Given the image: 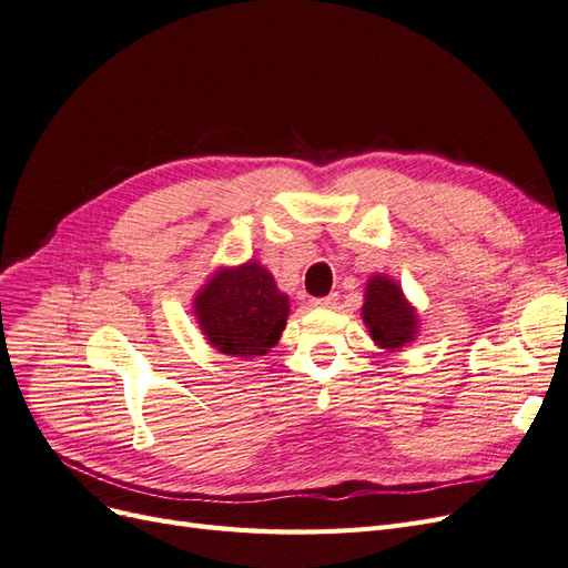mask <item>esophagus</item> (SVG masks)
Returning a JSON list of instances; mask_svg holds the SVG:
<instances>
[{
	"instance_id": "34e87169",
	"label": "esophagus",
	"mask_w": 568,
	"mask_h": 568,
	"mask_svg": "<svg viewBox=\"0 0 568 568\" xmlns=\"http://www.w3.org/2000/svg\"><path fill=\"white\" fill-rule=\"evenodd\" d=\"M338 301V294H329V296H322V298H313L311 305L313 307H334Z\"/></svg>"
}]
</instances>
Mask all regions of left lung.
Returning <instances> with one entry per match:
<instances>
[{
	"mask_svg": "<svg viewBox=\"0 0 568 568\" xmlns=\"http://www.w3.org/2000/svg\"><path fill=\"white\" fill-rule=\"evenodd\" d=\"M363 320L376 346L398 351L405 343L415 341L419 317L403 294L398 282L384 274H374L365 288Z\"/></svg>",
	"mask_w": 568,
	"mask_h": 568,
	"instance_id": "1",
	"label": "left lung"
}]
</instances>
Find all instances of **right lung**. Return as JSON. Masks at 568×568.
<instances>
[{"mask_svg": "<svg viewBox=\"0 0 568 568\" xmlns=\"http://www.w3.org/2000/svg\"><path fill=\"white\" fill-rule=\"evenodd\" d=\"M194 315L215 351L257 357L280 341L288 317V296L274 284L270 270L248 261L217 270L196 294Z\"/></svg>", "mask_w": 568, "mask_h": 568, "instance_id": "obj_1", "label": "right lung"}]
</instances>
